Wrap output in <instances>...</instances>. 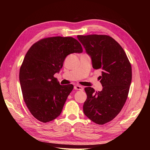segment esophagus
I'll return each mask as SVG.
<instances>
[{"label": "esophagus", "mask_w": 150, "mask_h": 150, "mask_svg": "<svg viewBox=\"0 0 150 150\" xmlns=\"http://www.w3.org/2000/svg\"><path fill=\"white\" fill-rule=\"evenodd\" d=\"M74 88V89H76V90H80V91H83V89H84V88L83 87V86H78V85L75 86Z\"/></svg>", "instance_id": "esophagus-1"}]
</instances>
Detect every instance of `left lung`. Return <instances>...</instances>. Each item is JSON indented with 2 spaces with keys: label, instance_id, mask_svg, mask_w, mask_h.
<instances>
[{
  "label": "left lung",
  "instance_id": "obj_1",
  "mask_svg": "<svg viewBox=\"0 0 150 150\" xmlns=\"http://www.w3.org/2000/svg\"><path fill=\"white\" fill-rule=\"evenodd\" d=\"M78 38L91 57L93 69L103 70L102 91L85 88L87 99L83 105L84 115L102 125L114 119L125 105L132 79L131 66L123 49L110 36L78 35Z\"/></svg>",
  "mask_w": 150,
  "mask_h": 150
}]
</instances>
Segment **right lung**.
Returning a JSON list of instances; mask_svg holds the SVG:
<instances>
[{
	"mask_svg": "<svg viewBox=\"0 0 150 150\" xmlns=\"http://www.w3.org/2000/svg\"><path fill=\"white\" fill-rule=\"evenodd\" d=\"M82 52L76 39L56 36L38 40L26 53L19 72L22 96L32 115L39 121L46 123L60 115L74 86L61 85L54 75L67 55Z\"/></svg>",
	"mask_w": 150,
	"mask_h": 150,
	"instance_id": "1",
	"label": "right lung"
}]
</instances>
